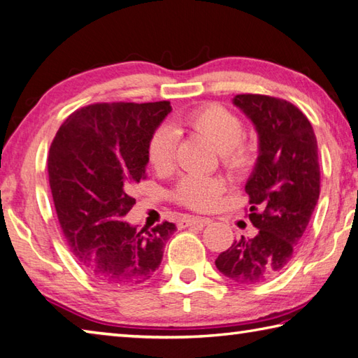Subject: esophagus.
Wrapping results in <instances>:
<instances>
[{
  "label": "esophagus",
  "instance_id": "1",
  "mask_svg": "<svg viewBox=\"0 0 358 358\" xmlns=\"http://www.w3.org/2000/svg\"><path fill=\"white\" fill-rule=\"evenodd\" d=\"M209 223H211V220H209L208 217H183V219H181V222H180V225L185 227V228H187V227L203 228V227L209 225Z\"/></svg>",
  "mask_w": 358,
  "mask_h": 358
}]
</instances>
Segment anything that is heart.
Returning a JSON list of instances; mask_svg holds the SVG:
<instances>
[{"label": "heart", "mask_w": 358, "mask_h": 358, "mask_svg": "<svg viewBox=\"0 0 358 358\" xmlns=\"http://www.w3.org/2000/svg\"><path fill=\"white\" fill-rule=\"evenodd\" d=\"M191 130L201 135L219 150L220 163L233 173H242L255 163V145L243 139V125L233 111L217 103L195 108L185 117L172 124V130L159 129L149 143V161L158 172L169 171L173 164L175 135ZM225 189V181L219 177L185 175L175 187L178 203L197 211H208L215 206L219 195Z\"/></svg>", "instance_id": "heart-1"}]
</instances>
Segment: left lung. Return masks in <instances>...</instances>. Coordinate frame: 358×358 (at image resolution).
Segmentation results:
<instances>
[{"instance_id": "1", "label": "left lung", "mask_w": 358, "mask_h": 358, "mask_svg": "<svg viewBox=\"0 0 358 358\" xmlns=\"http://www.w3.org/2000/svg\"><path fill=\"white\" fill-rule=\"evenodd\" d=\"M233 103L255 124L259 157L245 185L255 237H241L215 259L222 275L250 285L290 264L320 197L318 144L295 105L264 94H237Z\"/></svg>"}]
</instances>
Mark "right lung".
Instances as JSON below:
<instances>
[{
    "label": "right lung",
    "mask_w": 358,
    "mask_h": 358,
    "mask_svg": "<svg viewBox=\"0 0 358 358\" xmlns=\"http://www.w3.org/2000/svg\"><path fill=\"white\" fill-rule=\"evenodd\" d=\"M171 102L91 103L62 124L49 149L48 175L63 236L96 282L135 285L152 278L177 227L136 229L124 222L131 187L145 178L149 143Z\"/></svg>",
    "instance_id": "right-lung-1"
}]
</instances>
